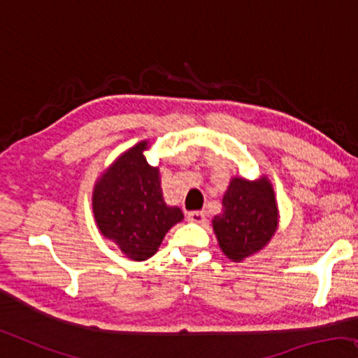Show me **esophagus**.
<instances>
[{"label": "esophagus", "instance_id": "1", "mask_svg": "<svg viewBox=\"0 0 358 358\" xmlns=\"http://www.w3.org/2000/svg\"><path fill=\"white\" fill-rule=\"evenodd\" d=\"M186 219H188L189 222H194V224H204L206 214L203 213V210H193V213L186 214Z\"/></svg>", "mask_w": 358, "mask_h": 358}]
</instances>
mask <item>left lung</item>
I'll return each instance as SVG.
<instances>
[{
	"mask_svg": "<svg viewBox=\"0 0 358 358\" xmlns=\"http://www.w3.org/2000/svg\"><path fill=\"white\" fill-rule=\"evenodd\" d=\"M224 213L213 220L219 245L230 259L248 258L259 251L278 227V204L266 178H234L224 199Z\"/></svg>",
	"mask_w": 358,
	"mask_h": 358,
	"instance_id": "8db88e82",
	"label": "left lung"
}]
</instances>
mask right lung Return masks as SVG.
Returning <instances> with one entry per match:
<instances>
[{"instance_id": "obj_1", "label": "right lung", "mask_w": 358, "mask_h": 358, "mask_svg": "<svg viewBox=\"0 0 358 358\" xmlns=\"http://www.w3.org/2000/svg\"><path fill=\"white\" fill-rule=\"evenodd\" d=\"M148 143L124 152L94 188V215L103 236L133 261L152 256L164 236L183 219L180 208L165 204L159 169L144 159Z\"/></svg>"}]
</instances>
